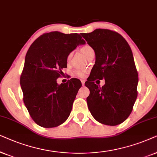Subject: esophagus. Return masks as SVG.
I'll use <instances>...</instances> for the list:
<instances>
[{
    "label": "esophagus",
    "mask_w": 157,
    "mask_h": 157,
    "mask_svg": "<svg viewBox=\"0 0 157 157\" xmlns=\"http://www.w3.org/2000/svg\"><path fill=\"white\" fill-rule=\"evenodd\" d=\"M81 82H82V85H85V80H81Z\"/></svg>",
    "instance_id": "esophagus-1"
}]
</instances>
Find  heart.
<instances>
[{
  "instance_id": "1",
  "label": "heart",
  "mask_w": 157,
  "mask_h": 157,
  "mask_svg": "<svg viewBox=\"0 0 157 157\" xmlns=\"http://www.w3.org/2000/svg\"><path fill=\"white\" fill-rule=\"evenodd\" d=\"M80 49H81V51H82V53L85 54V56L86 57H88V56L92 53V52H94V50L93 48H92L90 46H89L87 44L82 46V47H81ZM72 56V52H70V53L68 54L67 57V61H69V60L71 59ZM85 73H86L85 70H82V69H77V70H75L74 71H73V74H74L75 76L79 77H84L85 75Z\"/></svg>"
}]
</instances>
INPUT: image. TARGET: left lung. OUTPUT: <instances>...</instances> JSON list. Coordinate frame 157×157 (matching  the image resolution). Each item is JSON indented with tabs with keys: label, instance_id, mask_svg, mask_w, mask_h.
Wrapping results in <instances>:
<instances>
[{
	"label": "left lung",
	"instance_id": "obj_1",
	"mask_svg": "<svg viewBox=\"0 0 157 157\" xmlns=\"http://www.w3.org/2000/svg\"><path fill=\"white\" fill-rule=\"evenodd\" d=\"M81 35L95 53L90 78L85 83L90 90L88 109L100 124H121L131 114L138 95L139 77L130 46L121 34L109 29H98ZM97 78L105 80L102 88L94 82Z\"/></svg>",
	"mask_w": 157,
	"mask_h": 157
}]
</instances>
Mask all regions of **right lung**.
Returning a JSON list of instances; mask_svg holds the SVG:
<instances>
[{"mask_svg": "<svg viewBox=\"0 0 157 157\" xmlns=\"http://www.w3.org/2000/svg\"><path fill=\"white\" fill-rule=\"evenodd\" d=\"M85 41L78 33L52 31L36 39L27 52L20 84L24 102L32 119L44 128L63 124L70 116L73 102L82 86L72 78L58 85L57 79L67 67V55Z\"/></svg>", "mask_w": 157, "mask_h": 157, "instance_id": "add662e5", "label": "right lung"}]
</instances>
